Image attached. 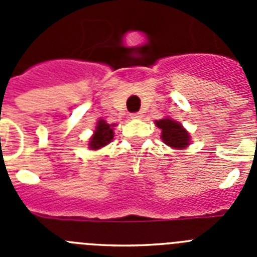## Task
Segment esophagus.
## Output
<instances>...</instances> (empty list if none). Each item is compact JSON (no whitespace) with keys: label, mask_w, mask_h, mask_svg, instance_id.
<instances>
[{"label":"esophagus","mask_w":257,"mask_h":257,"mask_svg":"<svg viewBox=\"0 0 257 257\" xmlns=\"http://www.w3.org/2000/svg\"><path fill=\"white\" fill-rule=\"evenodd\" d=\"M131 118H133V119H142L143 118V114L140 112H138V113H131Z\"/></svg>","instance_id":"1"}]
</instances>
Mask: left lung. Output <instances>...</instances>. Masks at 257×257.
Returning a JSON list of instances; mask_svg holds the SVG:
<instances>
[{
    "instance_id": "1",
    "label": "left lung",
    "mask_w": 257,
    "mask_h": 257,
    "mask_svg": "<svg viewBox=\"0 0 257 257\" xmlns=\"http://www.w3.org/2000/svg\"><path fill=\"white\" fill-rule=\"evenodd\" d=\"M156 126L161 130V139L166 145L172 149H185L190 145V135L187 128L170 117L154 121Z\"/></svg>"
}]
</instances>
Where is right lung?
Returning a JSON list of instances; mask_svg holds the SVG:
<instances>
[{"instance_id":"1","label":"right lung","mask_w":257,"mask_h":257,"mask_svg":"<svg viewBox=\"0 0 257 257\" xmlns=\"http://www.w3.org/2000/svg\"><path fill=\"white\" fill-rule=\"evenodd\" d=\"M114 126L115 123L110 124L105 119L100 118L96 122L94 134L88 139V148L91 151H97V149H101L103 147L108 145L113 140V136H114V133H113V127Z\"/></svg>"}]
</instances>
